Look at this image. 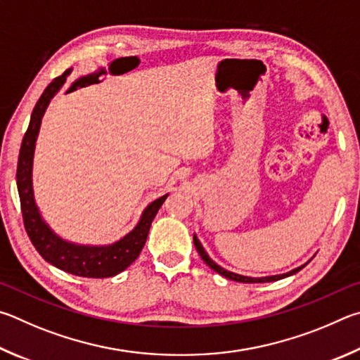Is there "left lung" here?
Here are the masks:
<instances>
[{
    "instance_id": "obj_1",
    "label": "left lung",
    "mask_w": 360,
    "mask_h": 360,
    "mask_svg": "<svg viewBox=\"0 0 360 360\" xmlns=\"http://www.w3.org/2000/svg\"><path fill=\"white\" fill-rule=\"evenodd\" d=\"M193 240H194V245H196L198 253L200 255V257H202V259H204V262L207 264V266H209L212 270H215L217 274L223 275V276H226V278H229V280H232V281H238V283H269V281H276V280L286 278V276H289V275L297 274L299 270H302V269H304V267L307 266V264H304V266H300V267H297V269H294V270H291V272H288V274L274 275V276H262V278H251V276H243V275H238V274H234V272H228V270H226V269L219 267L218 264H217V262H213V261L210 259V257H209V255L205 253L204 247H202V245H200V242L198 240V237H196V236L193 237Z\"/></svg>"
}]
</instances>
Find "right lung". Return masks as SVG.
I'll list each match as a JSON object with an SVG mask.
<instances>
[{
  "label": "right lung",
  "instance_id": "1",
  "mask_svg": "<svg viewBox=\"0 0 360 360\" xmlns=\"http://www.w3.org/2000/svg\"><path fill=\"white\" fill-rule=\"evenodd\" d=\"M69 72L71 71L68 69V71L50 82L49 86L44 90L39 101L34 105L33 113H31L28 129L23 136L17 164V190L18 196H20L23 224L37 253L52 266L65 270L68 274L86 276V278H109V276L123 272L141 255L145 240H147L151 221H153L158 210L166 200L167 194L153 200L143 210L141 221L137 223L129 234H126L115 243L107 245V247H84V245L69 243L49 228L34 202L31 170H33L36 139L41 128L44 112L47 109L50 99L60 91Z\"/></svg>",
  "mask_w": 360,
  "mask_h": 360
}]
</instances>
